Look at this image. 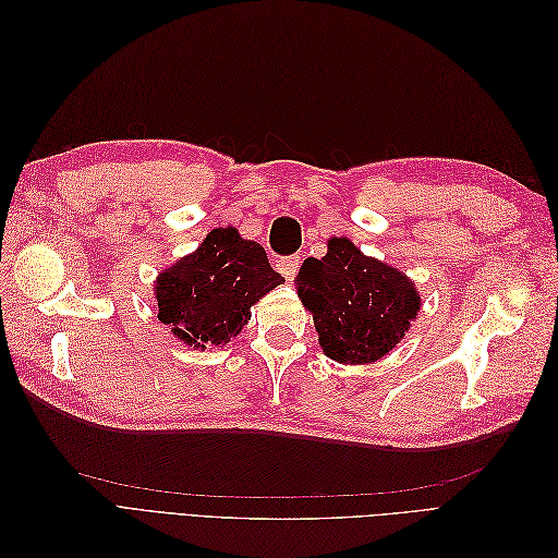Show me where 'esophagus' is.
Wrapping results in <instances>:
<instances>
[{"instance_id":"1","label":"esophagus","mask_w":558,"mask_h":558,"mask_svg":"<svg viewBox=\"0 0 558 558\" xmlns=\"http://www.w3.org/2000/svg\"><path fill=\"white\" fill-rule=\"evenodd\" d=\"M298 267H300V256H286L277 260V269L283 275L286 281H293Z\"/></svg>"}]
</instances>
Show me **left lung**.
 Segmentation results:
<instances>
[{"label":"left lung","instance_id":"obj_1","mask_svg":"<svg viewBox=\"0 0 558 558\" xmlns=\"http://www.w3.org/2000/svg\"><path fill=\"white\" fill-rule=\"evenodd\" d=\"M295 289L328 359L365 365L384 359L410 330L421 298L400 269L369 258L347 238H330L324 258H307Z\"/></svg>","mask_w":558,"mask_h":558}]
</instances>
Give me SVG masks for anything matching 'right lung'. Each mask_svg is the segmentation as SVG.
<instances>
[{
	"label": "right lung",
	"instance_id": "1",
	"mask_svg": "<svg viewBox=\"0 0 558 558\" xmlns=\"http://www.w3.org/2000/svg\"><path fill=\"white\" fill-rule=\"evenodd\" d=\"M283 281L260 244L216 228L156 279V310L183 344L223 347L248 324L251 307Z\"/></svg>",
	"mask_w": 558,
	"mask_h": 558
}]
</instances>
